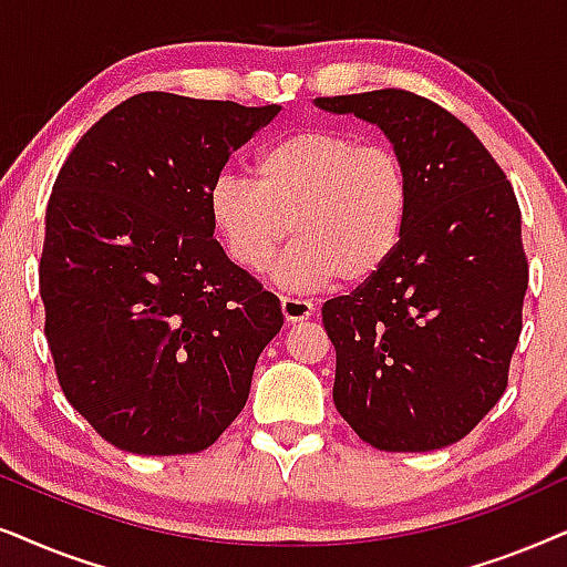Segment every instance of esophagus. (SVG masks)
<instances>
[{
  "label": "esophagus",
  "instance_id": "1",
  "mask_svg": "<svg viewBox=\"0 0 567 567\" xmlns=\"http://www.w3.org/2000/svg\"><path fill=\"white\" fill-rule=\"evenodd\" d=\"M282 316L288 323L306 321L308 316H313V303L303 298H282Z\"/></svg>",
  "mask_w": 567,
  "mask_h": 567
}]
</instances>
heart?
<instances>
[{
	"instance_id": "1",
	"label": "heart",
	"mask_w": 567,
	"mask_h": 567,
	"mask_svg": "<svg viewBox=\"0 0 567 567\" xmlns=\"http://www.w3.org/2000/svg\"><path fill=\"white\" fill-rule=\"evenodd\" d=\"M207 205L228 256L246 271L267 269L292 228L298 240L271 275L306 292L339 277L365 282L386 267L410 220L412 181L391 145L319 126L269 142L254 181L217 176Z\"/></svg>"
}]
</instances>
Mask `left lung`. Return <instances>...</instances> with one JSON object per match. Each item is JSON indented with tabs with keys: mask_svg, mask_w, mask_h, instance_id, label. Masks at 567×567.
Segmentation results:
<instances>
[{
	"mask_svg": "<svg viewBox=\"0 0 567 567\" xmlns=\"http://www.w3.org/2000/svg\"><path fill=\"white\" fill-rule=\"evenodd\" d=\"M313 103L379 126L412 181L396 254L321 308L334 406L381 451L451 446L508 383L529 285L516 194L470 126L427 97L373 90Z\"/></svg>",
	"mask_w": 567,
	"mask_h": 567,
	"instance_id": "8db88e82",
	"label": "left lung"
}]
</instances>
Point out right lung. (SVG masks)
Segmentation results:
<instances>
[{
    "label": "right lung",
    "mask_w": 567,
    "mask_h": 567,
    "mask_svg": "<svg viewBox=\"0 0 567 567\" xmlns=\"http://www.w3.org/2000/svg\"><path fill=\"white\" fill-rule=\"evenodd\" d=\"M279 105L140 93L59 171L41 298L70 404L121 451L196 454L238 417L282 329L277 296L213 238L209 186Z\"/></svg>",
    "instance_id": "add662e5"
}]
</instances>
